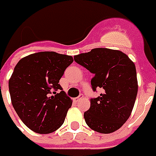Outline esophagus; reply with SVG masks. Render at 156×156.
<instances>
[{"mask_svg": "<svg viewBox=\"0 0 156 156\" xmlns=\"http://www.w3.org/2000/svg\"><path fill=\"white\" fill-rule=\"evenodd\" d=\"M82 98H83V96H82V95H80V97H78V98H74V101H76V102H77V101H80V99H82Z\"/></svg>", "mask_w": 156, "mask_h": 156, "instance_id": "esophagus-1", "label": "esophagus"}]
</instances>
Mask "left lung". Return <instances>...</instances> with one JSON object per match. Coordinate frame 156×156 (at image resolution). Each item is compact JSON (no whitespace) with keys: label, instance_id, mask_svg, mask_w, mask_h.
I'll list each match as a JSON object with an SVG mask.
<instances>
[{"label":"left lung","instance_id":"1","mask_svg":"<svg viewBox=\"0 0 156 156\" xmlns=\"http://www.w3.org/2000/svg\"><path fill=\"white\" fill-rule=\"evenodd\" d=\"M75 61L94 75L91 87H100V97L90 99L84 119L89 128L101 133H111L129 119L138 93L134 63L124 53L97 48L74 56Z\"/></svg>","mask_w":156,"mask_h":156}]
</instances>
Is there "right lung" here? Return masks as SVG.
<instances>
[{"label": "right lung", "instance_id": "add662e5", "mask_svg": "<svg viewBox=\"0 0 156 156\" xmlns=\"http://www.w3.org/2000/svg\"><path fill=\"white\" fill-rule=\"evenodd\" d=\"M73 61L72 56L44 51L21 58L15 66L9 79L12 104L32 131L53 133L65 122L72 100L58 82Z\"/></svg>", "mask_w": 156, "mask_h": 156}]
</instances>
